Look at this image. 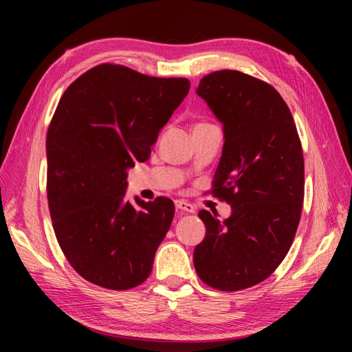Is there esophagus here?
<instances>
[{"label":"esophagus","instance_id":"1","mask_svg":"<svg viewBox=\"0 0 352 352\" xmlns=\"http://www.w3.org/2000/svg\"><path fill=\"white\" fill-rule=\"evenodd\" d=\"M175 205L180 208V210H184V211H194V206L189 204V201L186 200H175Z\"/></svg>","mask_w":352,"mask_h":352}]
</instances>
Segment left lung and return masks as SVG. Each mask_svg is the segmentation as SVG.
Masks as SVG:
<instances>
[{"mask_svg":"<svg viewBox=\"0 0 352 352\" xmlns=\"http://www.w3.org/2000/svg\"><path fill=\"white\" fill-rule=\"evenodd\" d=\"M189 87L99 65L63 93L46 136L47 204L58 245L87 281L127 290L151 275L175 208L129 197L127 172L147 162Z\"/></svg>","mask_w":352,"mask_h":352,"instance_id":"1","label":"left lung"}]
</instances>
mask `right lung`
Wrapping results in <instances>:
<instances>
[{
	"instance_id": "right-lung-1",
	"label": "right lung",
	"mask_w": 352,
	"mask_h": 352,
	"mask_svg": "<svg viewBox=\"0 0 352 352\" xmlns=\"http://www.w3.org/2000/svg\"><path fill=\"white\" fill-rule=\"evenodd\" d=\"M195 93L222 124L214 188L230 206L200 216L206 234L194 267L210 287L248 289L276 270L294 242L305 199L300 138L275 88L241 71L208 74Z\"/></svg>"
}]
</instances>
